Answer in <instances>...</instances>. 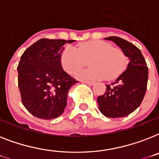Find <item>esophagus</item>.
I'll list each match as a JSON object with an SVG mask.
<instances>
[{
    "label": "esophagus",
    "mask_w": 159,
    "mask_h": 159,
    "mask_svg": "<svg viewBox=\"0 0 159 159\" xmlns=\"http://www.w3.org/2000/svg\"><path fill=\"white\" fill-rule=\"evenodd\" d=\"M83 82L86 83V84L89 85V86H92V85L95 84L94 82H91V81H83Z\"/></svg>",
    "instance_id": "34e87169"
}]
</instances>
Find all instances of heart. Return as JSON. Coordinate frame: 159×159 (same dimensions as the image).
Instances as JSON below:
<instances>
[{
	"instance_id": "obj_1",
	"label": "heart",
	"mask_w": 159,
	"mask_h": 159,
	"mask_svg": "<svg viewBox=\"0 0 159 159\" xmlns=\"http://www.w3.org/2000/svg\"><path fill=\"white\" fill-rule=\"evenodd\" d=\"M89 61L91 67L77 73L80 79L112 80L123 72L126 65V57L120 48L112 47L102 40H92L80 43L77 49L67 47L61 53V63L69 74L76 72Z\"/></svg>"
}]
</instances>
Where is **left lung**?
<instances>
[{"label": "left lung", "mask_w": 159, "mask_h": 159, "mask_svg": "<svg viewBox=\"0 0 159 159\" xmlns=\"http://www.w3.org/2000/svg\"><path fill=\"white\" fill-rule=\"evenodd\" d=\"M107 40L115 42L129 58L125 71L97 98L99 109L105 116L120 118L131 114L140 106L148 83V69L141 51L129 41L111 36Z\"/></svg>", "instance_id": "left-lung-1"}]
</instances>
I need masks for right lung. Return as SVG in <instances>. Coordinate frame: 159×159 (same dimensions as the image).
Instances as JSON below:
<instances>
[{
    "label": "right lung",
    "mask_w": 159,
    "mask_h": 159,
    "mask_svg": "<svg viewBox=\"0 0 159 159\" xmlns=\"http://www.w3.org/2000/svg\"><path fill=\"white\" fill-rule=\"evenodd\" d=\"M73 40L41 39L30 46L19 62L21 102L37 118L51 120L62 114L68 90L78 82L62 69L61 53Z\"/></svg>",
    "instance_id": "add662e5"
}]
</instances>
